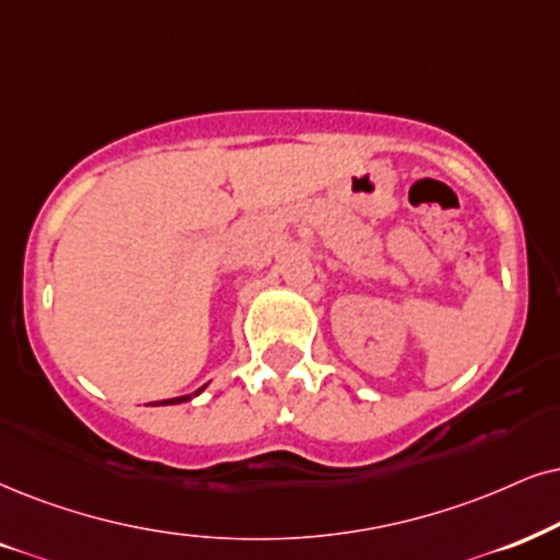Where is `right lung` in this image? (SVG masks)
Returning <instances> with one entry per match:
<instances>
[{"instance_id":"1","label":"right lung","mask_w":560,"mask_h":560,"mask_svg":"<svg viewBox=\"0 0 560 560\" xmlns=\"http://www.w3.org/2000/svg\"><path fill=\"white\" fill-rule=\"evenodd\" d=\"M203 387H207V385H203ZM203 387H198V390H196L194 395L201 393ZM194 395H180V398H170V400H160V402H162V406H175V402H186V400H190V398H194Z\"/></svg>"}]
</instances>
